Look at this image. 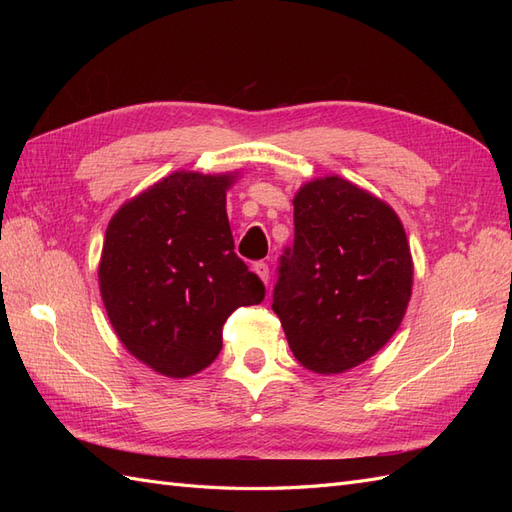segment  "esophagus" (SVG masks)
I'll return each mask as SVG.
<instances>
[{"instance_id": "34e87169", "label": "esophagus", "mask_w": 512, "mask_h": 512, "mask_svg": "<svg viewBox=\"0 0 512 512\" xmlns=\"http://www.w3.org/2000/svg\"><path fill=\"white\" fill-rule=\"evenodd\" d=\"M254 273L260 277V280L262 282H265V284H269V265H267V262H254Z\"/></svg>"}]
</instances>
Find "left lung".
Returning a JSON list of instances; mask_svg holds the SVG:
<instances>
[{"label": "left lung", "mask_w": 512, "mask_h": 512, "mask_svg": "<svg viewBox=\"0 0 512 512\" xmlns=\"http://www.w3.org/2000/svg\"><path fill=\"white\" fill-rule=\"evenodd\" d=\"M294 243L273 288V312L305 369L344 374L399 329L412 256L397 213L342 177L305 183L292 200Z\"/></svg>", "instance_id": "1"}]
</instances>
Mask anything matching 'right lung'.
<instances>
[{
    "mask_svg": "<svg viewBox=\"0 0 512 512\" xmlns=\"http://www.w3.org/2000/svg\"><path fill=\"white\" fill-rule=\"evenodd\" d=\"M235 177L177 170L108 222L98 269L108 320L126 350L162 376L209 367L226 318L265 299L260 277L235 254L226 215Z\"/></svg>",
    "mask_w": 512,
    "mask_h": 512,
    "instance_id": "add662e5",
    "label": "right lung"
}]
</instances>
